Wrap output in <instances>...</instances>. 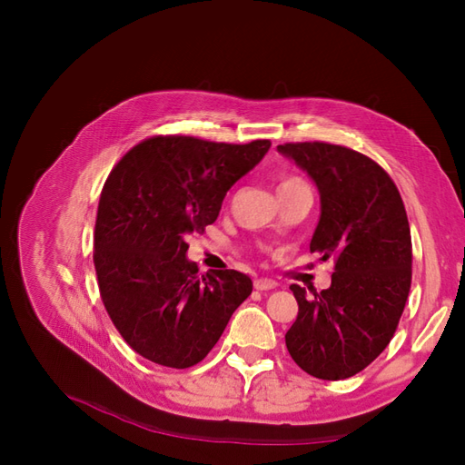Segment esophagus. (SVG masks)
Listing matches in <instances>:
<instances>
[{"label":"esophagus","instance_id":"esophagus-1","mask_svg":"<svg viewBox=\"0 0 465 465\" xmlns=\"http://www.w3.org/2000/svg\"><path fill=\"white\" fill-rule=\"evenodd\" d=\"M277 286V282L273 281V279H256L254 281V288L256 290H272V288H275Z\"/></svg>","mask_w":465,"mask_h":465}]
</instances>
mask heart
Instances as JSON below:
<instances>
[{"label":"heart","mask_w":465,"mask_h":465,"mask_svg":"<svg viewBox=\"0 0 465 465\" xmlns=\"http://www.w3.org/2000/svg\"><path fill=\"white\" fill-rule=\"evenodd\" d=\"M290 183H302V181L296 179V177H290V179H284L281 184H290Z\"/></svg>","instance_id":"obj_1"}]
</instances>
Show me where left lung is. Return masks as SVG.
I'll list each match as a JSON object with an SVG mask.
<instances>
[{"instance_id": "1", "label": "left lung", "mask_w": 465, "mask_h": 465, "mask_svg": "<svg viewBox=\"0 0 465 465\" xmlns=\"http://www.w3.org/2000/svg\"><path fill=\"white\" fill-rule=\"evenodd\" d=\"M277 151L321 195L311 252L335 258L331 284L321 294L290 286L300 311L286 349L316 379H347L386 349L401 319L412 265L407 213L386 171L347 146L286 143Z\"/></svg>"}]
</instances>
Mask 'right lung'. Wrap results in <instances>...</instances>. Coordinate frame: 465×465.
I'll list each match as a JSON object with an SVG mask.
<instances>
[{"label": "right lung", "instance_id": "1", "mask_svg": "<svg viewBox=\"0 0 465 465\" xmlns=\"http://www.w3.org/2000/svg\"><path fill=\"white\" fill-rule=\"evenodd\" d=\"M270 146L267 139L154 137L111 171L97 207L94 263L113 324L143 358L175 370L195 365L251 296L245 273L200 277L186 258V237L214 223L226 192Z\"/></svg>", "mask_w": 465, "mask_h": 465}]
</instances>
